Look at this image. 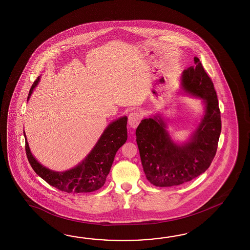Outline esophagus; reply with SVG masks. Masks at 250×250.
<instances>
[{
  "mask_svg": "<svg viewBox=\"0 0 250 250\" xmlns=\"http://www.w3.org/2000/svg\"><path fill=\"white\" fill-rule=\"evenodd\" d=\"M141 121V115L138 112H132L128 115V125L132 128H136L138 127V124Z\"/></svg>",
  "mask_w": 250,
  "mask_h": 250,
  "instance_id": "1",
  "label": "esophagus"
}]
</instances>
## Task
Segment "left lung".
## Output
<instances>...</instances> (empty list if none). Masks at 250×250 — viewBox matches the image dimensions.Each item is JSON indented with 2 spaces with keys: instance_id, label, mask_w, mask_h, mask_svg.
Returning a JSON list of instances; mask_svg holds the SVG:
<instances>
[{
  "instance_id": "obj_1",
  "label": "left lung",
  "mask_w": 250,
  "mask_h": 250,
  "mask_svg": "<svg viewBox=\"0 0 250 250\" xmlns=\"http://www.w3.org/2000/svg\"><path fill=\"white\" fill-rule=\"evenodd\" d=\"M182 73V88L205 103V114L189 141L178 145L166 131L159 114L144 119L136 130L146 179L156 187H172L192 181L209 168L215 156L222 129L221 112L212 81L197 57Z\"/></svg>"
}]
</instances>
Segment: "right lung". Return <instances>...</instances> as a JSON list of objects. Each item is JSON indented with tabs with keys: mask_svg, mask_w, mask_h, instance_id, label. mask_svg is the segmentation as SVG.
Instances as JSON below:
<instances>
[{
	"mask_svg": "<svg viewBox=\"0 0 250 250\" xmlns=\"http://www.w3.org/2000/svg\"><path fill=\"white\" fill-rule=\"evenodd\" d=\"M39 80L40 77L33 83L27 101L34 88L38 85ZM127 116H124L109 124L85 159L74 168L62 172L50 170L39 164L30 152L24 132L26 140L25 149L28 162L33 170L43 181L62 191L68 193L96 191L104 185L116 152L127 140Z\"/></svg>",
	"mask_w": 250,
	"mask_h": 250,
	"instance_id": "add662e5",
	"label": "right lung"
}]
</instances>
